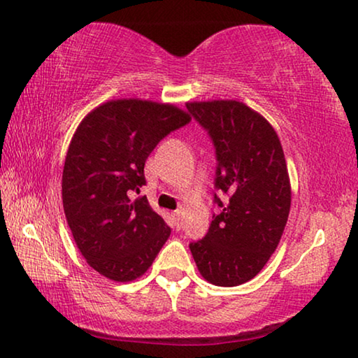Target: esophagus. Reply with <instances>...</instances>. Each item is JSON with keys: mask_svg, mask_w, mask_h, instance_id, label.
<instances>
[{"mask_svg": "<svg viewBox=\"0 0 358 358\" xmlns=\"http://www.w3.org/2000/svg\"><path fill=\"white\" fill-rule=\"evenodd\" d=\"M180 215H182L180 210H176V212H173V218H174V222H176V224H178V227H179V222H180Z\"/></svg>", "mask_w": 358, "mask_h": 358, "instance_id": "1", "label": "esophagus"}]
</instances>
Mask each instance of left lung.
Wrapping results in <instances>:
<instances>
[{
	"label": "left lung",
	"instance_id": "left-lung-1",
	"mask_svg": "<svg viewBox=\"0 0 358 358\" xmlns=\"http://www.w3.org/2000/svg\"><path fill=\"white\" fill-rule=\"evenodd\" d=\"M187 110L207 130L217 155L215 194L222 208L208 233L190 243L205 280L236 287L257 275L280 243L292 203V189L280 140L272 125L238 101L187 102Z\"/></svg>",
	"mask_w": 358,
	"mask_h": 358
}]
</instances>
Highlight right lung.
I'll return each instance as SVG.
<instances>
[{
  "instance_id": "1",
  "label": "right lung",
  "mask_w": 358,
  "mask_h": 358,
  "mask_svg": "<svg viewBox=\"0 0 358 358\" xmlns=\"http://www.w3.org/2000/svg\"><path fill=\"white\" fill-rule=\"evenodd\" d=\"M190 115L173 104L141 99L109 101L91 110L73 135L62 178L63 210L87 264L114 282L148 271L171 228L135 197L145 161Z\"/></svg>"
}]
</instances>
